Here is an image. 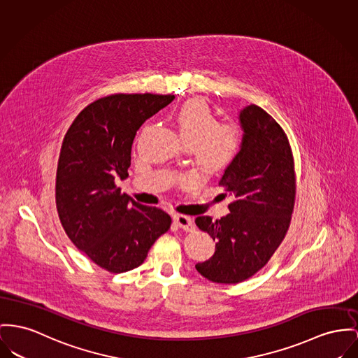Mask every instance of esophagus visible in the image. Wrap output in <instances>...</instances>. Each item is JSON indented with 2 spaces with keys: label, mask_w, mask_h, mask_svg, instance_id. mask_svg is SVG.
<instances>
[{
  "label": "esophagus",
  "mask_w": 358,
  "mask_h": 358,
  "mask_svg": "<svg viewBox=\"0 0 358 358\" xmlns=\"http://www.w3.org/2000/svg\"><path fill=\"white\" fill-rule=\"evenodd\" d=\"M173 221L183 231H189V232L194 231V221L189 215H173Z\"/></svg>",
  "instance_id": "esophagus-1"
}]
</instances>
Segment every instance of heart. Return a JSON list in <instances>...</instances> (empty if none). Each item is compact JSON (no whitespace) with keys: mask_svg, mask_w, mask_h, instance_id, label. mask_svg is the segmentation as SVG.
I'll use <instances>...</instances> for the list:
<instances>
[{"mask_svg":"<svg viewBox=\"0 0 358 358\" xmlns=\"http://www.w3.org/2000/svg\"><path fill=\"white\" fill-rule=\"evenodd\" d=\"M172 118L180 140L192 149L195 163L203 172H222L236 160L243 143L240 126L218 122L213 108L203 99L185 101Z\"/></svg>","mask_w":358,"mask_h":358,"instance_id":"1","label":"heart"}]
</instances>
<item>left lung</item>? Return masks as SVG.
I'll return each mask as SVG.
<instances>
[{
  "instance_id": "8db88e82",
  "label": "left lung",
  "mask_w": 358,
  "mask_h": 358,
  "mask_svg": "<svg viewBox=\"0 0 358 358\" xmlns=\"http://www.w3.org/2000/svg\"><path fill=\"white\" fill-rule=\"evenodd\" d=\"M243 143L218 186L234 199L229 215L195 218L215 240V255L196 263L198 273L217 284H238L258 273L285 238L296 199L294 160L284 129L263 108L240 111Z\"/></svg>"
}]
</instances>
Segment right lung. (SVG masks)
I'll return each mask as SVG.
<instances>
[{"label": "right lung", "instance_id": "add662e5", "mask_svg": "<svg viewBox=\"0 0 358 358\" xmlns=\"http://www.w3.org/2000/svg\"><path fill=\"white\" fill-rule=\"evenodd\" d=\"M173 95L117 94L97 99L73 120L61 146L55 202L73 244L110 273L143 264L153 243L171 227V217L122 194L131 145L143 122Z\"/></svg>", "mask_w": 358, "mask_h": 358}]
</instances>
